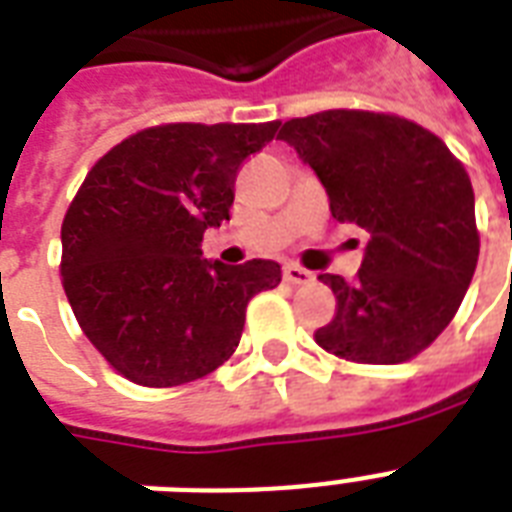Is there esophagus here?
<instances>
[{
	"instance_id": "34e87169",
	"label": "esophagus",
	"mask_w": 512,
	"mask_h": 512,
	"mask_svg": "<svg viewBox=\"0 0 512 512\" xmlns=\"http://www.w3.org/2000/svg\"><path fill=\"white\" fill-rule=\"evenodd\" d=\"M284 279L292 284V287H305V284H311L316 276L311 271H305L300 265H284Z\"/></svg>"
}]
</instances>
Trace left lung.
<instances>
[{
	"label": "left lung",
	"mask_w": 512,
	"mask_h": 512,
	"mask_svg": "<svg viewBox=\"0 0 512 512\" xmlns=\"http://www.w3.org/2000/svg\"><path fill=\"white\" fill-rule=\"evenodd\" d=\"M340 223L369 233L361 271L319 279L337 297L321 348L358 364H401L436 340L478 263L473 185L444 140L374 111H321L281 124Z\"/></svg>",
	"instance_id": "1"
}]
</instances>
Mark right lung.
<instances>
[{"mask_svg":"<svg viewBox=\"0 0 512 512\" xmlns=\"http://www.w3.org/2000/svg\"><path fill=\"white\" fill-rule=\"evenodd\" d=\"M279 122L162 124L100 159L66 212L63 289L79 327L127 380L172 388L233 356L249 300L281 265L201 257L207 228L231 220L244 159Z\"/></svg>","mask_w":512,"mask_h":512,"instance_id":"1","label":"right lung"}]
</instances>
